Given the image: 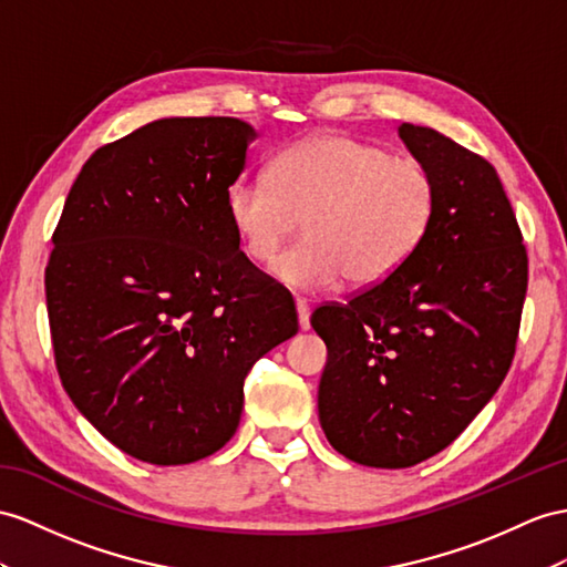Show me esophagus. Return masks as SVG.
I'll return each mask as SVG.
<instances>
[{
  "label": "esophagus",
  "mask_w": 567,
  "mask_h": 567,
  "mask_svg": "<svg viewBox=\"0 0 567 567\" xmlns=\"http://www.w3.org/2000/svg\"><path fill=\"white\" fill-rule=\"evenodd\" d=\"M297 316H299V326L301 330H309L311 326V311H309V301L307 299H297Z\"/></svg>",
  "instance_id": "34e87169"
}]
</instances>
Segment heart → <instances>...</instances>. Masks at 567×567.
I'll return each mask as SVG.
<instances>
[{
	"label": "heart",
	"mask_w": 567,
	"mask_h": 567,
	"mask_svg": "<svg viewBox=\"0 0 567 567\" xmlns=\"http://www.w3.org/2000/svg\"><path fill=\"white\" fill-rule=\"evenodd\" d=\"M433 169L410 155L352 136H313L270 159L268 179L241 177L225 208L244 254L268 264L297 227L272 272L297 289L338 280L373 287L422 249L439 217Z\"/></svg>",
	"instance_id": "b5f03b06"
}]
</instances>
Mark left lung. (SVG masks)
<instances>
[{"label":"left lung","instance_id":"left-lung-1","mask_svg":"<svg viewBox=\"0 0 567 567\" xmlns=\"http://www.w3.org/2000/svg\"><path fill=\"white\" fill-rule=\"evenodd\" d=\"M400 136L441 188L431 235L388 280L318 307V416L340 455L402 470L470 426L513 364L527 249L496 169L429 126Z\"/></svg>","mask_w":567,"mask_h":567}]
</instances>
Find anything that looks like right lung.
Masks as SVG:
<instances>
[{
  "label": "right lung",
  "mask_w": 567,
  "mask_h": 567,
  "mask_svg": "<svg viewBox=\"0 0 567 567\" xmlns=\"http://www.w3.org/2000/svg\"><path fill=\"white\" fill-rule=\"evenodd\" d=\"M254 128L169 117L97 148L52 235L54 364L79 412L126 455L188 464L235 435L244 379L297 336L295 299L229 225Z\"/></svg>",
  "instance_id": "right-lung-1"
}]
</instances>
